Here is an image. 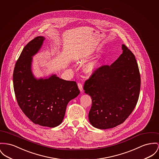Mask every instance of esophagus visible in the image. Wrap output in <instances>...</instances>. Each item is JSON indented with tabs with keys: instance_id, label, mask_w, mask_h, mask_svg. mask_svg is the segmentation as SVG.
<instances>
[{
	"instance_id": "34e87169",
	"label": "esophagus",
	"mask_w": 159,
	"mask_h": 159,
	"mask_svg": "<svg viewBox=\"0 0 159 159\" xmlns=\"http://www.w3.org/2000/svg\"><path fill=\"white\" fill-rule=\"evenodd\" d=\"M78 88H79L80 90V92H82L83 91V84H82L81 83H78Z\"/></svg>"
}]
</instances>
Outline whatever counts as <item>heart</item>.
Listing matches in <instances>:
<instances>
[{"mask_svg": "<svg viewBox=\"0 0 159 159\" xmlns=\"http://www.w3.org/2000/svg\"><path fill=\"white\" fill-rule=\"evenodd\" d=\"M100 61L99 60H93L91 61L86 64L84 66L85 72L87 73H91L94 71L99 67Z\"/></svg>", "mask_w": 159, "mask_h": 159, "instance_id": "1", "label": "heart"}]
</instances>
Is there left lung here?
<instances>
[{
	"label": "left lung",
	"instance_id": "obj_1",
	"mask_svg": "<svg viewBox=\"0 0 159 159\" xmlns=\"http://www.w3.org/2000/svg\"><path fill=\"white\" fill-rule=\"evenodd\" d=\"M122 53L110 66L98 69L85 82V93L91 96L89 113L93 127L105 129L123 123L138 102L140 76L135 56L125 44Z\"/></svg>",
	"mask_w": 159,
	"mask_h": 159
}]
</instances>
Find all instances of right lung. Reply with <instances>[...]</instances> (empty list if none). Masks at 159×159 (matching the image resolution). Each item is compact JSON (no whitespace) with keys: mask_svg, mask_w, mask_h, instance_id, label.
<instances>
[{"mask_svg":"<svg viewBox=\"0 0 159 159\" xmlns=\"http://www.w3.org/2000/svg\"><path fill=\"white\" fill-rule=\"evenodd\" d=\"M45 37L39 36L28 43L17 60L13 72V85L17 103L33 123L57 127L63 120L69 102L80 94L75 81L56 74L37 78L32 72L33 57L39 52Z\"/></svg>","mask_w":159,"mask_h":159,"instance_id":"add662e5","label":"right lung"}]
</instances>
